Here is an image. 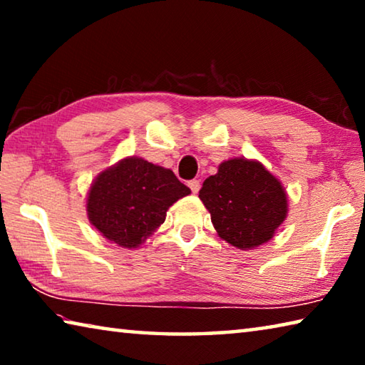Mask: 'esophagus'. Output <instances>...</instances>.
Segmentation results:
<instances>
[{
    "label": "esophagus",
    "mask_w": 365,
    "mask_h": 365,
    "mask_svg": "<svg viewBox=\"0 0 365 365\" xmlns=\"http://www.w3.org/2000/svg\"><path fill=\"white\" fill-rule=\"evenodd\" d=\"M188 187L191 188L193 193H197V191H200V188H201V183H200V180H190Z\"/></svg>",
    "instance_id": "obj_1"
}]
</instances>
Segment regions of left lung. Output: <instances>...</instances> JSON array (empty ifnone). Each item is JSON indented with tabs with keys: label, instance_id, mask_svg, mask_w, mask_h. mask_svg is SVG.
Returning <instances> with one entry per match:
<instances>
[{
	"label": "left lung",
	"instance_id": "obj_1",
	"mask_svg": "<svg viewBox=\"0 0 365 365\" xmlns=\"http://www.w3.org/2000/svg\"><path fill=\"white\" fill-rule=\"evenodd\" d=\"M200 200L219 237L240 250L267 243L288 212L282 183L261 163L243 158L224 160L202 183Z\"/></svg>",
	"mask_w": 365,
	"mask_h": 365
}]
</instances>
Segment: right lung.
Masks as SVG:
<instances>
[{
  "instance_id": "obj_1",
  "label": "right lung",
  "mask_w": 365,
  "mask_h": 365,
  "mask_svg": "<svg viewBox=\"0 0 365 365\" xmlns=\"http://www.w3.org/2000/svg\"><path fill=\"white\" fill-rule=\"evenodd\" d=\"M190 193L170 169L132 156L96 177L86 212L104 238L132 250L163 224L175 201Z\"/></svg>"
}]
</instances>
